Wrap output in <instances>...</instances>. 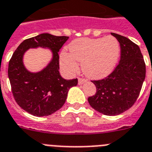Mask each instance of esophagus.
<instances>
[{"instance_id": "34e87169", "label": "esophagus", "mask_w": 152, "mask_h": 152, "mask_svg": "<svg viewBox=\"0 0 152 152\" xmlns=\"http://www.w3.org/2000/svg\"><path fill=\"white\" fill-rule=\"evenodd\" d=\"M85 83H86V79H83V78H79V80H78L79 85H83Z\"/></svg>"}]
</instances>
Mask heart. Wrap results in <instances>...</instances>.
Instances as JSON below:
<instances>
[{
  "label": "heart",
  "instance_id": "1",
  "mask_svg": "<svg viewBox=\"0 0 152 152\" xmlns=\"http://www.w3.org/2000/svg\"><path fill=\"white\" fill-rule=\"evenodd\" d=\"M69 53L60 54V65L64 73L73 75L82 63V69L87 77L102 79L111 73L120 56V44L113 36L98 39L83 38L73 41L69 45Z\"/></svg>",
  "mask_w": 152,
  "mask_h": 152
}]
</instances>
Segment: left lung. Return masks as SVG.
<instances>
[{
	"mask_svg": "<svg viewBox=\"0 0 152 152\" xmlns=\"http://www.w3.org/2000/svg\"><path fill=\"white\" fill-rule=\"evenodd\" d=\"M111 35L120 43V61L107 77L91 81L96 86V93L88 97V101L99 113L116 116L136 102L145 79V64L137 45L123 35Z\"/></svg>",
	"mask_w": 152,
	"mask_h": 152,
	"instance_id": "1",
	"label": "left lung"
}]
</instances>
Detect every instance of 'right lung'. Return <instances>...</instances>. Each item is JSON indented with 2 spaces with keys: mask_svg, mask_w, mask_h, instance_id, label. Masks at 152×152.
Instances as JSON below:
<instances>
[{
  "mask_svg": "<svg viewBox=\"0 0 152 152\" xmlns=\"http://www.w3.org/2000/svg\"><path fill=\"white\" fill-rule=\"evenodd\" d=\"M68 39L40 34L23 41L10 60L8 77L15 101L32 115L48 116L59 110L66 102L69 88L77 85V79H64L59 73L58 52ZM39 47L50 49L53 59L43 70L32 73L24 66L23 55L28 49Z\"/></svg>",
  "mask_w": 152,
  "mask_h": 152,
  "instance_id": "1",
  "label": "right lung"
}]
</instances>
